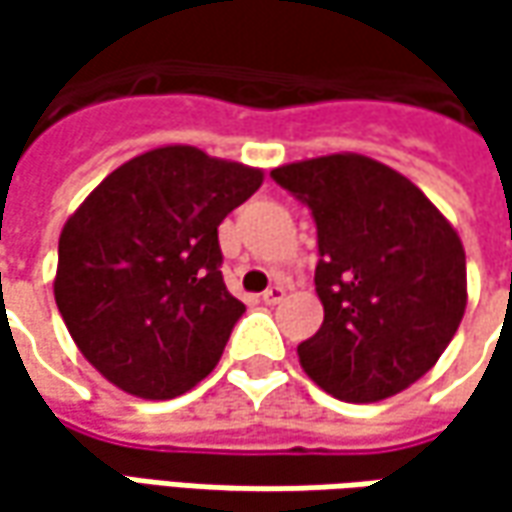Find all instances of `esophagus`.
Instances as JSON below:
<instances>
[{
	"mask_svg": "<svg viewBox=\"0 0 512 512\" xmlns=\"http://www.w3.org/2000/svg\"><path fill=\"white\" fill-rule=\"evenodd\" d=\"M285 293L287 290L282 285H270L265 293H262V302H265V305H279V302L285 299Z\"/></svg>",
	"mask_w": 512,
	"mask_h": 512,
	"instance_id": "34e87169",
	"label": "esophagus"
}]
</instances>
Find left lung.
I'll list each match as a JSON object with an SVG mask.
<instances>
[{
  "instance_id": "left-lung-1",
  "label": "left lung",
  "mask_w": 512,
  "mask_h": 512,
  "mask_svg": "<svg viewBox=\"0 0 512 512\" xmlns=\"http://www.w3.org/2000/svg\"><path fill=\"white\" fill-rule=\"evenodd\" d=\"M319 233L325 322L299 362L342 402H379L419 382L456 336L467 262L456 227L399 170L330 153L270 170Z\"/></svg>"
}]
</instances>
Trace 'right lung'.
I'll use <instances>...</instances> for the list:
<instances>
[{"label": "right lung", "instance_id": "right-lung-1", "mask_svg": "<svg viewBox=\"0 0 512 512\" xmlns=\"http://www.w3.org/2000/svg\"><path fill=\"white\" fill-rule=\"evenodd\" d=\"M259 168L165 145L108 173L59 236L56 307L110 384L173 399L222 359L245 305L222 279L219 225Z\"/></svg>", "mask_w": 512, "mask_h": 512}]
</instances>
